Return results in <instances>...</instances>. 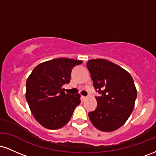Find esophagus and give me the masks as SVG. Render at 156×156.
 I'll return each instance as SVG.
<instances>
[{
    "mask_svg": "<svg viewBox=\"0 0 156 156\" xmlns=\"http://www.w3.org/2000/svg\"><path fill=\"white\" fill-rule=\"evenodd\" d=\"M87 99V97H85V96H81V97H80V100H81L82 102H84Z\"/></svg>",
    "mask_w": 156,
    "mask_h": 156,
    "instance_id": "obj_1",
    "label": "esophagus"
}]
</instances>
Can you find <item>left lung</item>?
Wrapping results in <instances>:
<instances>
[{"label": "left lung", "instance_id": "1", "mask_svg": "<svg viewBox=\"0 0 156 156\" xmlns=\"http://www.w3.org/2000/svg\"><path fill=\"white\" fill-rule=\"evenodd\" d=\"M96 92L98 106L89 113L92 125L98 130L111 132L125 124L134 108L137 91L130 73L117 64L103 58L87 63Z\"/></svg>", "mask_w": 156, "mask_h": 156}]
</instances>
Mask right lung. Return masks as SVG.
Returning <instances> with one entry per match:
<instances>
[{
	"label": "right lung",
	"instance_id": "right-lung-1",
	"mask_svg": "<svg viewBox=\"0 0 156 156\" xmlns=\"http://www.w3.org/2000/svg\"><path fill=\"white\" fill-rule=\"evenodd\" d=\"M82 62L73 58H55L38 64L28 76L26 101L36 120L45 128H62L80 103V94L65 93L62 87L70 81L73 68Z\"/></svg>",
	"mask_w": 156,
	"mask_h": 156
}]
</instances>
